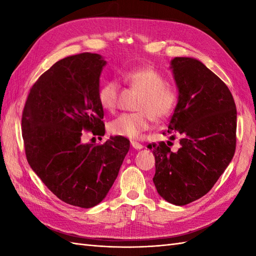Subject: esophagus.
Masks as SVG:
<instances>
[{
    "mask_svg": "<svg viewBox=\"0 0 256 256\" xmlns=\"http://www.w3.org/2000/svg\"><path fill=\"white\" fill-rule=\"evenodd\" d=\"M131 145L133 146V148H134L135 150L143 148V145L140 144V143H138V142H136V140H131Z\"/></svg>",
    "mask_w": 256,
    "mask_h": 256,
    "instance_id": "34e87169",
    "label": "esophagus"
}]
</instances>
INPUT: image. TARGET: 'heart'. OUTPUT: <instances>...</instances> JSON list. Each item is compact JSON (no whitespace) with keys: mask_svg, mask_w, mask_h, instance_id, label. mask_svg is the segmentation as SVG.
Segmentation results:
<instances>
[{"mask_svg":"<svg viewBox=\"0 0 256 256\" xmlns=\"http://www.w3.org/2000/svg\"><path fill=\"white\" fill-rule=\"evenodd\" d=\"M124 80L130 88L142 92L135 106L138 112L123 113L108 123V132L116 136L138 138L150 128L152 118L164 121L175 111L178 94L167 84L164 76L152 67H138L125 72ZM121 86L116 79H108L101 84L98 98L101 106L108 112L118 108Z\"/></svg>","mask_w":256,"mask_h":256,"instance_id":"b5f03b06","label":"heart"}]
</instances>
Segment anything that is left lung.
Wrapping results in <instances>:
<instances>
[{
	"label": "left lung",
	"mask_w": 256,
	"mask_h": 256,
	"mask_svg": "<svg viewBox=\"0 0 256 256\" xmlns=\"http://www.w3.org/2000/svg\"><path fill=\"white\" fill-rule=\"evenodd\" d=\"M172 68L179 96L162 134L180 146L172 152L168 140L148 148L155 156L157 192L184 206L209 192L233 158L236 108L226 84L197 59L176 57Z\"/></svg>",
	"instance_id": "left-lung-1"
}]
</instances>
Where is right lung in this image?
Returning <instances> with one entry per match:
<instances>
[{"label":"right lung","instance_id":"1","mask_svg":"<svg viewBox=\"0 0 256 256\" xmlns=\"http://www.w3.org/2000/svg\"><path fill=\"white\" fill-rule=\"evenodd\" d=\"M106 62L81 52L62 59L32 84L22 114L25 155L32 170L64 202L91 208L104 199L118 177L130 140L111 136L82 144L86 132L104 135L98 98Z\"/></svg>","mask_w":256,"mask_h":256}]
</instances>
